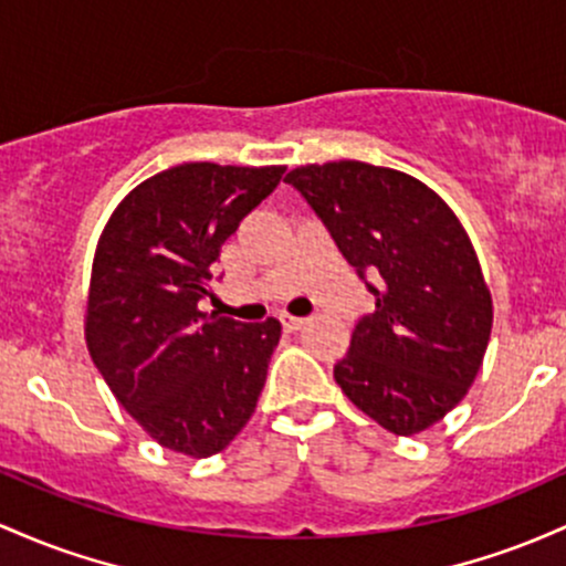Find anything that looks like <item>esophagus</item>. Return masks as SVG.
<instances>
[{
  "label": "esophagus",
  "instance_id": "obj_1",
  "mask_svg": "<svg viewBox=\"0 0 566 566\" xmlns=\"http://www.w3.org/2000/svg\"><path fill=\"white\" fill-rule=\"evenodd\" d=\"M304 317H294V315H281V326L285 328V332H300V328L304 326Z\"/></svg>",
  "mask_w": 566,
  "mask_h": 566
}]
</instances>
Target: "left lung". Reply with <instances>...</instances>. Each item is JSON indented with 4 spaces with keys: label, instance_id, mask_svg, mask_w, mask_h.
<instances>
[{
    "label": "left lung",
    "instance_id": "obj_1",
    "mask_svg": "<svg viewBox=\"0 0 566 566\" xmlns=\"http://www.w3.org/2000/svg\"><path fill=\"white\" fill-rule=\"evenodd\" d=\"M285 181L377 300L334 366L336 385L390 433L436 424L465 398L492 332L471 238L433 189L401 170L339 160L302 165Z\"/></svg>",
    "mask_w": 566,
    "mask_h": 566
}]
</instances>
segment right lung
Listing matches in <instances>:
<instances>
[{"label": "right lung", "instance_id": "add662e5", "mask_svg": "<svg viewBox=\"0 0 566 566\" xmlns=\"http://www.w3.org/2000/svg\"><path fill=\"white\" fill-rule=\"evenodd\" d=\"M283 165L184 163L117 206L95 249L85 339L114 398L165 449L211 457L256 409L281 323L200 313L221 245Z\"/></svg>", "mask_w": 566, "mask_h": 566}]
</instances>
